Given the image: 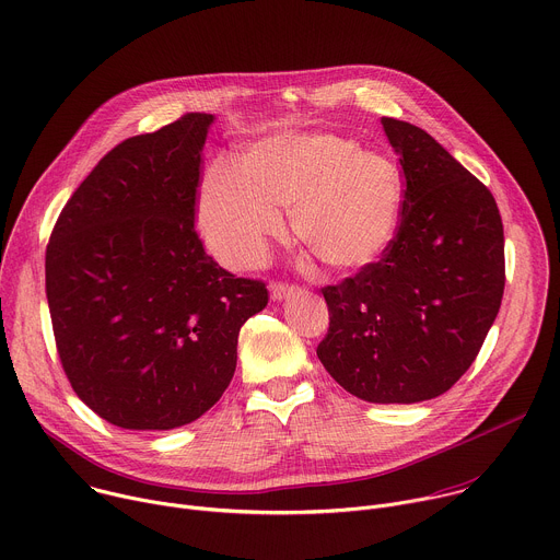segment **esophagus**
Here are the masks:
<instances>
[{
	"instance_id": "1",
	"label": "esophagus",
	"mask_w": 560,
	"mask_h": 560,
	"mask_svg": "<svg viewBox=\"0 0 560 560\" xmlns=\"http://www.w3.org/2000/svg\"><path fill=\"white\" fill-rule=\"evenodd\" d=\"M269 291H271V298H273L276 302H282L284 298L293 295L295 287H289V284H278V282H273V284L269 287Z\"/></svg>"
}]
</instances>
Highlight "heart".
<instances>
[{"mask_svg":"<svg viewBox=\"0 0 560 560\" xmlns=\"http://www.w3.org/2000/svg\"><path fill=\"white\" fill-rule=\"evenodd\" d=\"M406 196L395 159L351 139L295 132L258 141L238 172L213 165L198 189V228L232 267L256 265L291 209L293 234L330 269L362 271L393 245Z\"/></svg>","mask_w":560,"mask_h":560,"instance_id":"heart-1","label":"heart"}]
</instances>
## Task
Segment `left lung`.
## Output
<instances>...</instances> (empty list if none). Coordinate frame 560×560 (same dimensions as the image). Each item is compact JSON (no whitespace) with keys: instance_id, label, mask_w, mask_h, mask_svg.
Returning a JSON list of instances; mask_svg holds the SVG:
<instances>
[{"instance_id":"8db88e82","label":"left lung","mask_w":560,"mask_h":560,"mask_svg":"<svg viewBox=\"0 0 560 560\" xmlns=\"http://www.w3.org/2000/svg\"><path fill=\"white\" fill-rule=\"evenodd\" d=\"M406 196L399 232L380 262L322 289L328 332L317 358L351 395L417 404L470 369L505 287L494 196L428 132L382 117Z\"/></svg>"}]
</instances>
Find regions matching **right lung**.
Instances as JSON below:
<instances>
[{"label": "right lung", "mask_w": 560, "mask_h": 560, "mask_svg": "<svg viewBox=\"0 0 560 560\" xmlns=\"http://www.w3.org/2000/svg\"><path fill=\"white\" fill-rule=\"evenodd\" d=\"M213 115L107 152L66 202L46 252V298L79 399L126 430H172L230 386L241 326L267 306L258 280L218 267L194 232Z\"/></svg>", "instance_id": "add662e5"}]
</instances>
